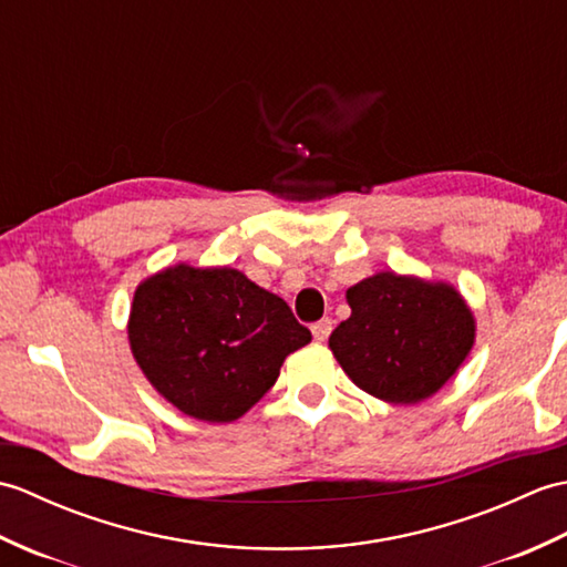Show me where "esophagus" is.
Returning <instances> with one entry per match:
<instances>
[{"instance_id":"1","label":"esophagus","mask_w":567,"mask_h":567,"mask_svg":"<svg viewBox=\"0 0 567 567\" xmlns=\"http://www.w3.org/2000/svg\"><path fill=\"white\" fill-rule=\"evenodd\" d=\"M333 329V321L331 319H321L317 323H311V336H315L317 343H323L329 339V333Z\"/></svg>"}]
</instances>
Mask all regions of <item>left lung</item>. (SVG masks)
Listing matches in <instances>:
<instances>
[{"label":"left lung","instance_id":"8db88e82","mask_svg":"<svg viewBox=\"0 0 567 567\" xmlns=\"http://www.w3.org/2000/svg\"><path fill=\"white\" fill-rule=\"evenodd\" d=\"M351 317L329 348L360 390L390 404H419L449 382L475 343V317L449 282L392 270L348 287Z\"/></svg>","mask_w":567,"mask_h":567}]
</instances>
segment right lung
Here are the masks:
<instances>
[{
  "mask_svg": "<svg viewBox=\"0 0 567 567\" xmlns=\"http://www.w3.org/2000/svg\"><path fill=\"white\" fill-rule=\"evenodd\" d=\"M128 346L155 392L179 412L228 424L268 392L285 358L311 341L282 297L219 265H171L134 292Z\"/></svg>",
  "mask_w": 567,
  "mask_h": 567,
  "instance_id": "1",
  "label": "right lung"
}]
</instances>
